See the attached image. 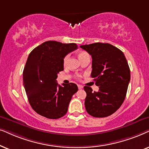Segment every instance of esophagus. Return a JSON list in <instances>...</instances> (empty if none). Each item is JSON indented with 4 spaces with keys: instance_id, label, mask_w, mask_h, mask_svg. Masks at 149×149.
Returning <instances> with one entry per match:
<instances>
[{
    "instance_id": "esophagus-1",
    "label": "esophagus",
    "mask_w": 149,
    "mask_h": 149,
    "mask_svg": "<svg viewBox=\"0 0 149 149\" xmlns=\"http://www.w3.org/2000/svg\"><path fill=\"white\" fill-rule=\"evenodd\" d=\"M78 87L79 89H82L83 88V86H82V85H80V84H78Z\"/></svg>"
}]
</instances>
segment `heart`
I'll list each match as a JSON object with an SVG mask.
<instances>
[{
    "label": "heart",
    "instance_id": "obj_1",
    "mask_svg": "<svg viewBox=\"0 0 149 149\" xmlns=\"http://www.w3.org/2000/svg\"><path fill=\"white\" fill-rule=\"evenodd\" d=\"M86 56H88V54H87L86 52H80L78 53V58H79V59H80V60H81V59L83 58L84 57ZM68 58H69L68 55H67V56L64 58V60H63V63H64L65 65L67 63Z\"/></svg>",
    "mask_w": 149,
    "mask_h": 149
}]
</instances>
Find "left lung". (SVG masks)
<instances>
[{"label":"left lung","instance_id":"8db88e82","mask_svg":"<svg viewBox=\"0 0 149 149\" xmlns=\"http://www.w3.org/2000/svg\"><path fill=\"white\" fill-rule=\"evenodd\" d=\"M92 57L91 77L99 91L85 86V108L91 116L104 118L114 113L125 98L130 81V69L123 52L110 43L80 45Z\"/></svg>","mask_w":149,"mask_h":149}]
</instances>
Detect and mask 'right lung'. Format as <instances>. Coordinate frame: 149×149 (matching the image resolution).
<instances>
[{
	"instance_id": "1",
	"label": "right lung",
	"mask_w": 149,
	"mask_h": 149,
	"mask_svg": "<svg viewBox=\"0 0 149 149\" xmlns=\"http://www.w3.org/2000/svg\"><path fill=\"white\" fill-rule=\"evenodd\" d=\"M78 48L76 43L47 41L30 53L23 71L28 100L37 114L50 119L66 114L69 102L78 88L74 83L58 84V73L63 71L66 55Z\"/></svg>"
}]
</instances>
